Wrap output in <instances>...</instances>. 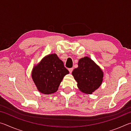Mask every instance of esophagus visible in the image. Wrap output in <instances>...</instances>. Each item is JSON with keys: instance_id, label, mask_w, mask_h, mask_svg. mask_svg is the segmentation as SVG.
<instances>
[{"instance_id": "34e87169", "label": "esophagus", "mask_w": 131, "mask_h": 131, "mask_svg": "<svg viewBox=\"0 0 131 131\" xmlns=\"http://www.w3.org/2000/svg\"><path fill=\"white\" fill-rule=\"evenodd\" d=\"M69 72L70 73H72V71H73V68H69Z\"/></svg>"}]
</instances>
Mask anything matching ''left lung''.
Wrapping results in <instances>:
<instances>
[{"label": "left lung", "mask_w": 131, "mask_h": 131, "mask_svg": "<svg viewBox=\"0 0 131 131\" xmlns=\"http://www.w3.org/2000/svg\"><path fill=\"white\" fill-rule=\"evenodd\" d=\"M72 75L79 89L85 94H91L101 85L103 73L92 59L85 57L79 61L78 68L74 69Z\"/></svg>", "instance_id": "obj_1"}]
</instances>
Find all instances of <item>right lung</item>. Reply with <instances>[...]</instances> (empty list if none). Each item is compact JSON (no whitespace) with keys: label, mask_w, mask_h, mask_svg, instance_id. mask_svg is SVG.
<instances>
[{"label":"right lung","mask_w":131,"mask_h":131,"mask_svg":"<svg viewBox=\"0 0 131 131\" xmlns=\"http://www.w3.org/2000/svg\"><path fill=\"white\" fill-rule=\"evenodd\" d=\"M69 72L55 54L44 57L33 69L32 77L41 93L50 94L58 89L63 77Z\"/></svg>","instance_id":"obj_1"}]
</instances>
